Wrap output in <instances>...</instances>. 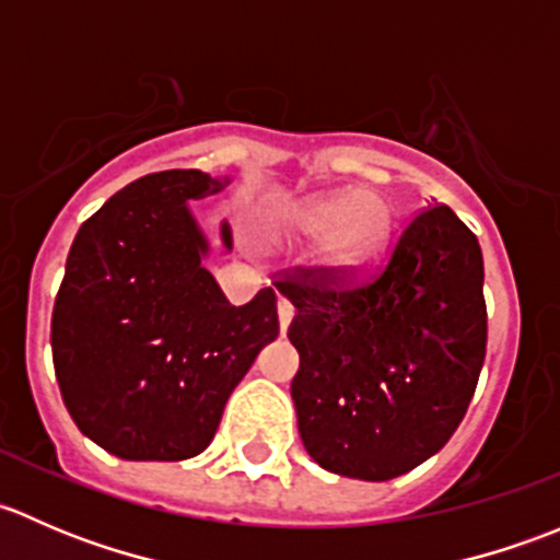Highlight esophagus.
Returning a JSON list of instances; mask_svg holds the SVG:
<instances>
[{
    "instance_id": "34e87169",
    "label": "esophagus",
    "mask_w": 560,
    "mask_h": 560,
    "mask_svg": "<svg viewBox=\"0 0 560 560\" xmlns=\"http://www.w3.org/2000/svg\"><path fill=\"white\" fill-rule=\"evenodd\" d=\"M292 314H295L292 303L287 301V298H279V327H281V332H287V327H290Z\"/></svg>"
}]
</instances>
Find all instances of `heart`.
Masks as SVG:
<instances>
[{
	"instance_id": "heart-1",
	"label": "heart",
	"mask_w": 560,
	"mask_h": 560,
	"mask_svg": "<svg viewBox=\"0 0 560 560\" xmlns=\"http://www.w3.org/2000/svg\"><path fill=\"white\" fill-rule=\"evenodd\" d=\"M395 230V211L374 191L341 189L298 206L290 233L301 238H327V262L338 270H365L387 252Z\"/></svg>"
}]
</instances>
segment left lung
<instances>
[{"mask_svg": "<svg viewBox=\"0 0 560 560\" xmlns=\"http://www.w3.org/2000/svg\"><path fill=\"white\" fill-rule=\"evenodd\" d=\"M477 235L447 206L400 233L385 268H290L303 447L341 477L385 482L436 455L466 415L488 347Z\"/></svg>", "mask_w": 560, "mask_h": 560, "instance_id": "left-lung-1", "label": "left lung"}]
</instances>
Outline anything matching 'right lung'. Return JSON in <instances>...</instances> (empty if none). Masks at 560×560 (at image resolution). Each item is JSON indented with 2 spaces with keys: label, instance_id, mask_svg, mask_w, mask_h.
<instances>
[{
  "label": "right lung",
  "instance_id": "right-lung-1",
  "mask_svg": "<svg viewBox=\"0 0 560 560\" xmlns=\"http://www.w3.org/2000/svg\"><path fill=\"white\" fill-rule=\"evenodd\" d=\"M228 180L165 171L132 180L81 224L50 316L67 411L124 460H186L211 444L224 404L279 336L276 292L233 306L202 268L189 211ZM222 244L233 248L230 224Z\"/></svg>",
  "mask_w": 560,
  "mask_h": 560
}]
</instances>
